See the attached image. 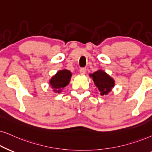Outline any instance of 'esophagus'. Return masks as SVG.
<instances>
[{
	"label": "esophagus",
	"instance_id": "obj_1",
	"mask_svg": "<svg viewBox=\"0 0 152 152\" xmlns=\"http://www.w3.org/2000/svg\"><path fill=\"white\" fill-rule=\"evenodd\" d=\"M86 68H81L80 69V74H82V75H84L86 74Z\"/></svg>",
	"mask_w": 152,
	"mask_h": 152
}]
</instances>
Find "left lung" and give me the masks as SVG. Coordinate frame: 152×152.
Here are the masks:
<instances>
[{
  "label": "left lung",
  "instance_id": "left-lung-1",
  "mask_svg": "<svg viewBox=\"0 0 152 152\" xmlns=\"http://www.w3.org/2000/svg\"><path fill=\"white\" fill-rule=\"evenodd\" d=\"M90 77L93 78L94 83L100 92L101 95H108L115 86V80L109 75L102 69H98L90 74Z\"/></svg>",
  "mask_w": 152,
  "mask_h": 152
}]
</instances>
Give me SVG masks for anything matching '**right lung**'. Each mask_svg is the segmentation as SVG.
<instances>
[{
    "instance_id": "1",
    "label": "right lung",
    "mask_w": 152,
    "mask_h": 152,
    "mask_svg": "<svg viewBox=\"0 0 152 152\" xmlns=\"http://www.w3.org/2000/svg\"><path fill=\"white\" fill-rule=\"evenodd\" d=\"M72 72L69 70L62 69L57 72L50 78L49 83L55 93H59L64 87L68 86L72 78Z\"/></svg>"
}]
</instances>
